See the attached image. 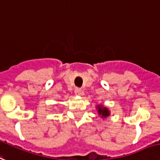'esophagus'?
<instances>
[{"label":"esophagus","instance_id":"34e87169","mask_svg":"<svg viewBox=\"0 0 160 160\" xmlns=\"http://www.w3.org/2000/svg\"><path fill=\"white\" fill-rule=\"evenodd\" d=\"M75 93H76V95L77 96H81V95H84V91H83L81 89L76 88V89H75Z\"/></svg>","mask_w":160,"mask_h":160}]
</instances>
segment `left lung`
<instances>
[{
  "instance_id": "8db88e82",
  "label": "left lung",
  "mask_w": 160,
  "mask_h": 160,
  "mask_svg": "<svg viewBox=\"0 0 160 160\" xmlns=\"http://www.w3.org/2000/svg\"><path fill=\"white\" fill-rule=\"evenodd\" d=\"M96 110L98 112V116H100V118L102 119H105L108 116H110L109 109L107 107H105L104 105L98 104L96 106Z\"/></svg>"
}]
</instances>
